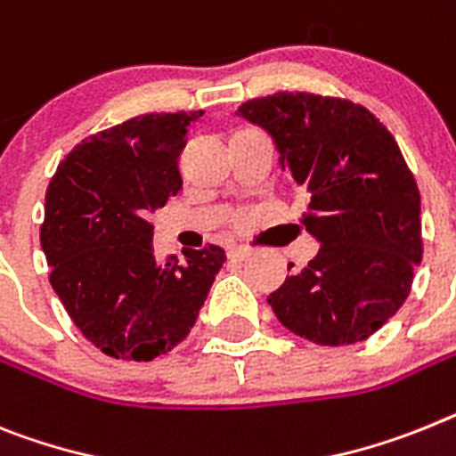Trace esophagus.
Returning <instances> with one entry per match:
<instances>
[{
	"instance_id": "esophagus-1",
	"label": "esophagus",
	"mask_w": 456,
	"mask_h": 456,
	"mask_svg": "<svg viewBox=\"0 0 456 456\" xmlns=\"http://www.w3.org/2000/svg\"><path fill=\"white\" fill-rule=\"evenodd\" d=\"M254 256V251L248 247H232L231 251H228V258L231 260H247Z\"/></svg>"
}]
</instances>
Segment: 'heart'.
<instances>
[{
    "mask_svg": "<svg viewBox=\"0 0 456 456\" xmlns=\"http://www.w3.org/2000/svg\"><path fill=\"white\" fill-rule=\"evenodd\" d=\"M247 219H248V214H247V212H240V214H237V216H235V224L242 225Z\"/></svg>",
    "mask_w": 456,
    "mask_h": 456,
    "instance_id": "obj_1",
    "label": "heart"
}]
</instances>
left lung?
<instances>
[{
	"instance_id": "left-lung-1",
	"label": "left lung",
	"mask_w": 456,
	"mask_h": 456,
	"mask_svg": "<svg viewBox=\"0 0 456 456\" xmlns=\"http://www.w3.org/2000/svg\"><path fill=\"white\" fill-rule=\"evenodd\" d=\"M237 115L274 138L309 198L299 224L321 242L270 295L272 311L314 344L369 339L402 309L422 260L419 189L395 135L360 103L311 92L251 99Z\"/></svg>"
}]
</instances>
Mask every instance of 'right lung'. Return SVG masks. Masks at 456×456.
Returning a JSON list of instances; mask_svg holds the SVG:
<instances>
[{
	"mask_svg": "<svg viewBox=\"0 0 456 456\" xmlns=\"http://www.w3.org/2000/svg\"><path fill=\"white\" fill-rule=\"evenodd\" d=\"M202 112H150L89 135L45 191L50 283L101 353L150 362L186 339L225 251L208 244L159 263L150 216L182 189L177 159Z\"/></svg>",
	"mask_w": 456,
	"mask_h": 456,
	"instance_id": "add662e5",
	"label": "right lung"
}]
</instances>
